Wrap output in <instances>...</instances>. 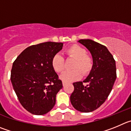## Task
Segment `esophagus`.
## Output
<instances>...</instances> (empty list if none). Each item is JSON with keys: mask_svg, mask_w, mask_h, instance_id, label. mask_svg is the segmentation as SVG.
I'll return each instance as SVG.
<instances>
[{"mask_svg": "<svg viewBox=\"0 0 131 131\" xmlns=\"http://www.w3.org/2000/svg\"><path fill=\"white\" fill-rule=\"evenodd\" d=\"M66 84H67V83H66V82H64V81H63V86H64V85H66Z\"/></svg>", "mask_w": 131, "mask_h": 131, "instance_id": "obj_1", "label": "esophagus"}]
</instances>
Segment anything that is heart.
Instances as JSON below:
<instances>
[{
  "mask_svg": "<svg viewBox=\"0 0 131 131\" xmlns=\"http://www.w3.org/2000/svg\"><path fill=\"white\" fill-rule=\"evenodd\" d=\"M66 53L69 57L74 59L75 61L72 66V70H67L60 75V79L66 83L72 82L81 78V73L86 75L91 71L93 61L92 59L86 55L84 48L78 45H72L66 50ZM52 67L57 73L62 72L64 68V60L62 55L56 53L52 59Z\"/></svg>",
  "mask_w": 131,
  "mask_h": 131,
  "instance_id": "b5f03b06",
  "label": "heart"
}]
</instances>
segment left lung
<instances>
[{"mask_svg":"<svg viewBox=\"0 0 131 131\" xmlns=\"http://www.w3.org/2000/svg\"><path fill=\"white\" fill-rule=\"evenodd\" d=\"M78 42L90 52L93 66L89 75L82 81L73 83L74 90L70 102L78 111L90 112L105 101L116 79V62L107 47L90 39H81Z\"/></svg>","mask_w":131,"mask_h":131,"instance_id":"left-lung-1","label":"left lung"}]
</instances>
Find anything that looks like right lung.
<instances>
[{"label":"right lung","mask_w":131,"mask_h":131,"mask_svg":"<svg viewBox=\"0 0 131 131\" xmlns=\"http://www.w3.org/2000/svg\"><path fill=\"white\" fill-rule=\"evenodd\" d=\"M62 42L32 45L17 57L12 66L11 81L20 104L35 115H43L56 104L62 81L52 67V59L63 48Z\"/></svg>","instance_id":"obj_1"}]
</instances>
